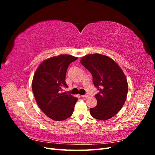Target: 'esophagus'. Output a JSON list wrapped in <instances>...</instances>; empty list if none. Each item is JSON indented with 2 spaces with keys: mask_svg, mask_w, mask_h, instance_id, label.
Here are the masks:
<instances>
[{
  "mask_svg": "<svg viewBox=\"0 0 155 155\" xmlns=\"http://www.w3.org/2000/svg\"><path fill=\"white\" fill-rule=\"evenodd\" d=\"M83 97H88V96H89V94H88V93H87V94H85V95H83V96H81Z\"/></svg>",
  "mask_w": 155,
  "mask_h": 155,
  "instance_id": "obj_1",
  "label": "esophagus"
}]
</instances>
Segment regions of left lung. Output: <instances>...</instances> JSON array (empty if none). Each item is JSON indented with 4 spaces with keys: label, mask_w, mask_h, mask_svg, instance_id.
Returning <instances> with one entry per match:
<instances>
[{
    "label": "left lung",
    "mask_w": 155,
    "mask_h": 155,
    "mask_svg": "<svg viewBox=\"0 0 155 155\" xmlns=\"http://www.w3.org/2000/svg\"><path fill=\"white\" fill-rule=\"evenodd\" d=\"M81 63L91 73L94 85L99 91L95 95L97 105L90 109L91 116L100 120L112 118L122 108L127 95L124 73L114 61L104 55H87Z\"/></svg>",
    "instance_id": "8db88e82"
}]
</instances>
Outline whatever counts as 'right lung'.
<instances>
[{"instance_id":"right-lung-1","label":"right lung","mask_w":155,"mask_h":155,"mask_svg":"<svg viewBox=\"0 0 155 155\" xmlns=\"http://www.w3.org/2000/svg\"><path fill=\"white\" fill-rule=\"evenodd\" d=\"M78 58L60 55L46 59L37 69L32 81V91L41 110L55 121H62L72 114L78 98L62 93L69 64Z\"/></svg>"}]
</instances>
